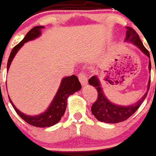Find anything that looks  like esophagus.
I'll use <instances>...</instances> for the list:
<instances>
[{"mask_svg": "<svg viewBox=\"0 0 156 156\" xmlns=\"http://www.w3.org/2000/svg\"><path fill=\"white\" fill-rule=\"evenodd\" d=\"M79 80L82 86H86L87 84V75H86L84 73H80Z\"/></svg>", "mask_w": 156, "mask_h": 156, "instance_id": "34e87169", "label": "esophagus"}]
</instances>
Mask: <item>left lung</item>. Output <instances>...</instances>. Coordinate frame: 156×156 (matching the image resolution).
I'll use <instances>...</instances> for the list:
<instances>
[{"label": "left lung", "instance_id": "obj_1", "mask_svg": "<svg viewBox=\"0 0 156 156\" xmlns=\"http://www.w3.org/2000/svg\"><path fill=\"white\" fill-rule=\"evenodd\" d=\"M125 42L131 43L132 45L138 47L141 52L150 58L149 52L144 46L136 31L131 27H126V37L125 38ZM148 69L150 72L151 71L150 59L149 63H148ZM89 84L94 87L98 93V100L93 104L92 108H91L92 114L98 121L104 123H108V124H116V123L125 121L128 118H130L141 106V104L145 101L147 94H148V91L150 87V79L148 83L147 92L136 103L131 104V105H127V106L114 104L107 98L103 90L98 76H93L89 80Z\"/></svg>", "mask_w": 156, "mask_h": 156}]
</instances>
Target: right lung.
Wrapping results in <instances>:
<instances>
[{"label":"right lung","instance_id":"right-lung-1","mask_svg":"<svg viewBox=\"0 0 156 156\" xmlns=\"http://www.w3.org/2000/svg\"><path fill=\"white\" fill-rule=\"evenodd\" d=\"M43 28H45L44 26H35L33 28H31L26 34L25 38H23L22 41L18 43L16 46L14 47L10 54L8 61V65H7L8 72L9 70L11 62L16 55L18 50L24 45L25 43L38 38L42 35V30ZM80 89L81 84L78 78L75 75L62 78L58 90L48 108L45 110V111L38 114V115H28V114H24L15 106V104H13L9 96H8V98H9V101L11 105L15 110L17 114L24 121H26L28 124L32 125V126L38 127V128H46V127L52 126L60 121L61 118L63 116L66 109L68 98L70 95L73 94L74 93L79 91Z\"/></svg>","mask_w":156,"mask_h":156}]
</instances>
